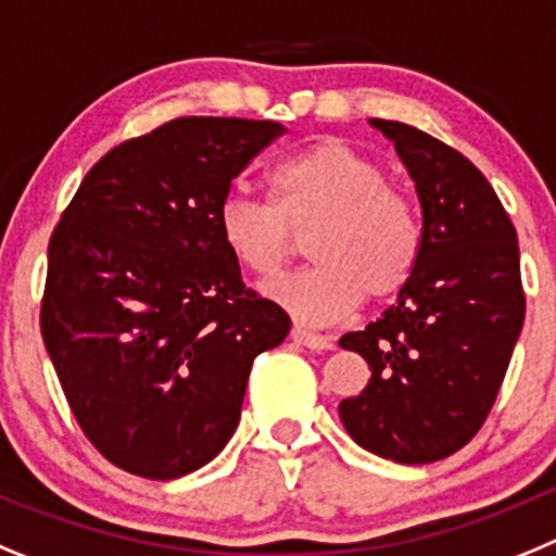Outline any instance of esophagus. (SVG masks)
Listing matches in <instances>:
<instances>
[{
  "mask_svg": "<svg viewBox=\"0 0 556 556\" xmlns=\"http://www.w3.org/2000/svg\"><path fill=\"white\" fill-rule=\"evenodd\" d=\"M290 338H293V343H299V346L315 349V352H327V349H332V338H329V334L309 332V329L304 327L290 329Z\"/></svg>",
  "mask_w": 556,
  "mask_h": 556,
  "instance_id": "obj_1",
  "label": "esophagus"
}]
</instances>
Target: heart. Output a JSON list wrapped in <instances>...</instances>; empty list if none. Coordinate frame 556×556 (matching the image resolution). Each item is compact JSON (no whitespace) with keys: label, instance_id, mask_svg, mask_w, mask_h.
Returning a JSON list of instances; mask_svg holds the SVG:
<instances>
[{"label":"heart","instance_id":"heart-1","mask_svg":"<svg viewBox=\"0 0 556 556\" xmlns=\"http://www.w3.org/2000/svg\"><path fill=\"white\" fill-rule=\"evenodd\" d=\"M271 193L274 202L227 193L216 213L218 235L257 279L277 277L309 235L315 266L268 288L299 321H340L363 296L388 302L413 279L421 218L377 160L343 141H321L274 166Z\"/></svg>","mask_w":556,"mask_h":556}]
</instances>
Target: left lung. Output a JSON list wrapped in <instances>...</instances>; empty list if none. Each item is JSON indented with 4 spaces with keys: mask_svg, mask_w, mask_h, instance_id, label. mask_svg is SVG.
<instances>
[{
    "mask_svg": "<svg viewBox=\"0 0 556 556\" xmlns=\"http://www.w3.org/2000/svg\"><path fill=\"white\" fill-rule=\"evenodd\" d=\"M371 124L415 179L424 247L396 304L340 338L371 379L338 413L363 448L424 465L459 452L496 402L527 313L518 235L465 154L409 124Z\"/></svg>",
    "mask_w": 556,
    "mask_h": 556,
    "instance_id": "8db88e82",
    "label": "left lung"
}]
</instances>
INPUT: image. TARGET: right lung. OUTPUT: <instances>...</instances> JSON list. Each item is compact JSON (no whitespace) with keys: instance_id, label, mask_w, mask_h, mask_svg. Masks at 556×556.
Returning a JSON list of instances; mask_svg holds the SVG:
<instances>
[{"instance_id":"right-lung-1","label":"right lung","mask_w":556,"mask_h":556,"mask_svg":"<svg viewBox=\"0 0 556 556\" xmlns=\"http://www.w3.org/2000/svg\"><path fill=\"white\" fill-rule=\"evenodd\" d=\"M277 122L185 116L110 149L49 241L41 334L85 438L122 471L216 457L290 318L243 285L216 213Z\"/></svg>"}]
</instances>
